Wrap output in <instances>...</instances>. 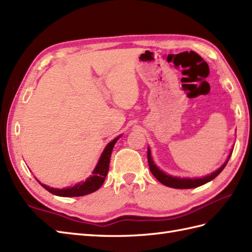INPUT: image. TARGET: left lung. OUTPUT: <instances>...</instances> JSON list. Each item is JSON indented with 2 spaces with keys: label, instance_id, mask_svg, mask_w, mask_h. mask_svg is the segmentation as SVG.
<instances>
[{
  "label": "left lung",
  "instance_id": "left-lung-1",
  "mask_svg": "<svg viewBox=\"0 0 252 252\" xmlns=\"http://www.w3.org/2000/svg\"><path fill=\"white\" fill-rule=\"evenodd\" d=\"M230 157H231V155L228 157V159H226V161L223 163L222 167H220L216 171V172L212 173L211 175L204 176V177H202V179H193V180H191V179H179V177H173V176H170V175L164 174L162 171L159 170L155 165L154 161H153L150 149H147V160H149V167H150V170H151L152 174L154 175L156 179L159 182H160L161 184H163V185L168 186V187L176 188V189L195 188V187H199V186L204 185V184H206V183H208L210 181L214 180L215 177H216L224 169L226 163H228V161H229Z\"/></svg>",
  "mask_w": 252,
  "mask_h": 252
}]
</instances>
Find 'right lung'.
<instances>
[{"label":"right lung","instance_id":"right-lung-1","mask_svg":"<svg viewBox=\"0 0 252 252\" xmlns=\"http://www.w3.org/2000/svg\"><path fill=\"white\" fill-rule=\"evenodd\" d=\"M119 138L120 137L115 138L106 146V149L103 151L99 161H98L95 170L93 171V173H92L93 175L89 177V179L84 183H80L73 187L64 188V189H54V188L48 187L41 183L39 184L46 190H48L49 192H51L55 195H59V197H82V195L96 191V190L100 188L103 182H105V179L109 171V163H110V158H111L113 146Z\"/></svg>","mask_w":252,"mask_h":252}]
</instances>
